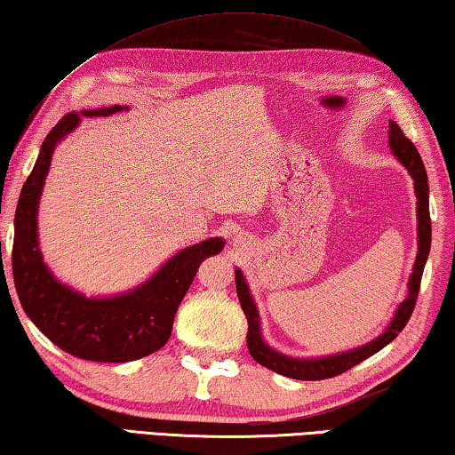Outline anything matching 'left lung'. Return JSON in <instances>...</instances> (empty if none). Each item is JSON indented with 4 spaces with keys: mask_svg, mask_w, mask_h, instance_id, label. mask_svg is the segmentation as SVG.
Listing matches in <instances>:
<instances>
[{
    "mask_svg": "<svg viewBox=\"0 0 455 455\" xmlns=\"http://www.w3.org/2000/svg\"><path fill=\"white\" fill-rule=\"evenodd\" d=\"M390 147L394 155L402 161L403 167L410 171L411 179H414V187H416V196H418V259L414 264V272L410 276V288H408V296L406 300L400 304L398 312L392 320V324L387 326L386 332L382 336H378L376 340H371L366 346H360L356 350L344 352V354H334V356L328 358H316V360H294L288 358L284 354L275 352L264 344L262 336H260V324H259V310H256L254 302L251 299L249 286L244 283V276L241 270L236 272V294L238 300H241V307L246 320H249V332H246V346H249L251 356L262 364L264 368H268L276 374H283L294 379H326V378H334L338 374H344L346 370H350L354 366H358L360 362H364L370 358L371 354H376L384 348L386 344H390L395 336H398L403 326L408 324V320L414 312L416 300H418V292H419V283H422V275H424V267L429 254V244H432V220H429V188H427V175H426V167L422 163V156H419L416 145L410 141V139L403 135V131L395 121H390Z\"/></svg>",
    "mask_w": 455,
    "mask_h": 455,
    "instance_id": "1",
    "label": "left lung"
}]
</instances>
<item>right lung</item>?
I'll use <instances>...</instances> for the list:
<instances>
[{
	"label": "right lung",
	"instance_id": "add662e5",
	"mask_svg": "<svg viewBox=\"0 0 455 455\" xmlns=\"http://www.w3.org/2000/svg\"><path fill=\"white\" fill-rule=\"evenodd\" d=\"M123 107L84 111L85 117L113 115ZM69 113L49 131L36 167L21 188L15 209L12 251L13 283L28 316L55 346L71 356L91 362H131L145 358L167 344L180 300L201 262L219 254L222 238H209L177 252L148 283L115 299H85L57 283L41 259L37 244V203L55 145L79 125Z\"/></svg>",
	"mask_w": 455,
	"mask_h": 455
}]
</instances>
